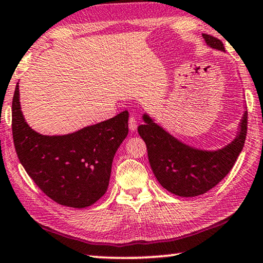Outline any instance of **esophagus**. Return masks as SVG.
Here are the masks:
<instances>
[{"label": "esophagus", "mask_w": 263, "mask_h": 263, "mask_svg": "<svg viewBox=\"0 0 263 263\" xmlns=\"http://www.w3.org/2000/svg\"><path fill=\"white\" fill-rule=\"evenodd\" d=\"M137 126H138V123H137V119L136 117H133V116H130V118H128V127H130V130L133 132L137 130Z\"/></svg>", "instance_id": "esophagus-1"}]
</instances>
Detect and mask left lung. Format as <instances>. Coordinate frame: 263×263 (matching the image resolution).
Masks as SVG:
<instances>
[{
    "mask_svg": "<svg viewBox=\"0 0 263 263\" xmlns=\"http://www.w3.org/2000/svg\"><path fill=\"white\" fill-rule=\"evenodd\" d=\"M209 46L225 51L224 44L213 35L203 33ZM144 124L138 133L145 141L151 168L164 189L182 197L206 193L229 174L241 153L247 135V111L240 123L235 139L218 151L190 147L155 124L148 115L142 116Z\"/></svg>",
    "mask_w": 263,
    "mask_h": 263,
    "instance_id": "obj_1",
    "label": "left lung"
}]
</instances>
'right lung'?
<instances>
[{"label": "right lung", "instance_id": "obj_1", "mask_svg": "<svg viewBox=\"0 0 263 263\" xmlns=\"http://www.w3.org/2000/svg\"><path fill=\"white\" fill-rule=\"evenodd\" d=\"M128 112L70 135L43 136L23 117L17 83L12 99V137L22 166L58 204L82 209L105 194L116 151L128 133Z\"/></svg>", "mask_w": 263, "mask_h": 263}]
</instances>
